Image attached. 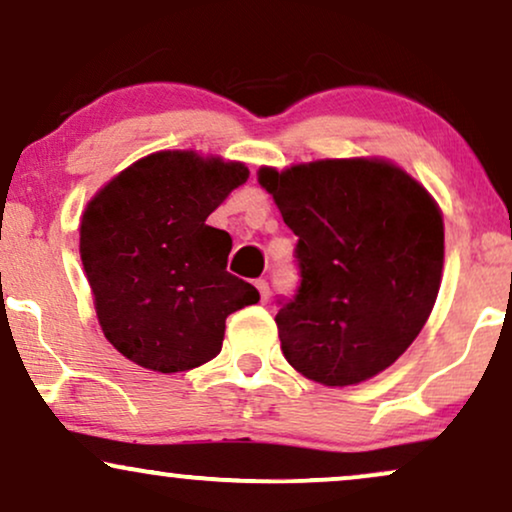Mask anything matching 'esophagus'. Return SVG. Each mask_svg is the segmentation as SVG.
I'll return each instance as SVG.
<instances>
[{
    "label": "esophagus",
    "instance_id": "obj_1",
    "mask_svg": "<svg viewBox=\"0 0 512 512\" xmlns=\"http://www.w3.org/2000/svg\"><path fill=\"white\" fill-rule=\"evenodd\" d=\"M255 286H257V290H260L262 302H267L269 300V283H267V278H257Z\"/></svg>",
    "mask_w": 512,
    "mask_h": 512
}]
</instances>
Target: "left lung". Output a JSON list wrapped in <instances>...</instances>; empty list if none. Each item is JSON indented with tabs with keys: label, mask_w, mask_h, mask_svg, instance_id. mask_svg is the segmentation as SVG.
<instances>
[{
	"label": "left lung",
	"mask_w": 512,
	"mask_h": 512,
	"mask_svg": "<svg viewBox=\"0 0 512 512\" xmlns=\"http://www.w3.org/2000/svg\"><path fill=\"white\" fill-rule=\"evenodd\" d=\"M257 181L297 236L300 288L276 314L283 357L326 387L385 371L423 331L442 283L435 198L380 158L260 167Z\"/></svg>",
	"instance_id": "8db88e82"
}]
</instances>
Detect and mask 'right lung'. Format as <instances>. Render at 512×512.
Masks as SVG:
<instances>
[{
	"label": "right lung",
	"mask_w": 512,
	"mask_h": 512,
	"mask_svg": "<svg viewBox=\"0 0 512 512\" xmlns=\"http://www.w3.org/2000/svg\"><path fill=\"white\" fill-rule=\"evenodd\" d=\"M250 177L236 160L158 151L89 200L80 257L106 340L158 373L191 371L222 349L226 316L260 293L226 271L231 236L205 224Z\"/></svg>",
	"instance_id": "add662e5"
}]
</instances>
